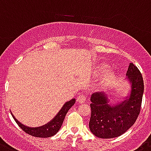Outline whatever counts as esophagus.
<instances>
[{
  "label": "esophagus",
  "mask_w": 151,
  "mask_h": 151,
  "mask_svg": "<svg viewBox=\"0 0 151 151\" xmlns=\"http://www.w3.org/2000/svg\"><path fill=\"white\" fill-rule=\"evenodd\" d=\"M86 100H87V97H86L85 95L81 94L79 95L78 97V101L80 102V103H83V102H85Z\"/></svg>",
  "instance_id": "esophagus-1"
}]
</instances>
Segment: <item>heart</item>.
Instances as JSON below:
<instances>
[{
	"label": "heart",
	"mask_w": 151,
	"mask_h": 151,
	"mask_svg": "<svg viewBox=\"0 0 151 151\" xmlns=\"http://www.w3.org/2000/svg\"><path fill=\"white\" fill-rule=\"evenodd\" d=\"M108 68V66L106 65V64H104V65H102L101 67V70H104V69H106V68ZM111 77H112V73H109L108 74H107V77L105 78L104 81H107V80H109V79H110V78H111Z\"/></svg>",
	"instance_id": "b5f03b06"
}]
</instances>
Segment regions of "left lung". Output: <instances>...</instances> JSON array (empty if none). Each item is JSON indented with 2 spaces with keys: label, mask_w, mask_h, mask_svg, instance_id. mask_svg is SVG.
<instances>
[{
  "label": "left lung",
  "mask_w": 151,
  "mask_h": 151,
  "mask_svg": "<svg viewBox=\"0 0 151 151\" xmlns=\"http://www.w3.org/2000/svg\"><path fill=\"white\" fill-rule=\"evenodd\" d=\"M126 75L130 83V92L121 102L110 104L104 92L91 95L89 127L97 137L109 139L121 136L133 126L140 114L144 89L142 75L133 63H130Z\"/></svg>",
  "instance_id": "obj_1"
}]
</instances>
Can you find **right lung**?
<instances>
[{"instance_id":"add662e5","label":"right lung","mask_w":151,"mask_h":151,"mask_svg":"<svg viewBox=\"0 0 151 151\" xmlns=\"http://www.w3.org/2000/svg\"><path fill=\"white\" fill-rule=\"evenodd\" d=\"M75 101L76 100L73 98L70 101H67L63 105V107L60 109V111L58 113V114L54 116L50 122H48L47 124L41 127H29L27 126H25L15 118V116H14L12 113H11V115L13 116V118L14 119V121H16V123L18 124V126L27 134H30L31 136L37 137H50L55 135L59 131L62 124H63V121H64L67 113L69 111V109L75 104Z\"/></svg>"}]
</instances>
